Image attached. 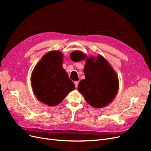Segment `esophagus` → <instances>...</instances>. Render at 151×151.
Returning <instances> with one entry per match:
<instances>
[{
	"mask_svg": "<svg viewBox=\"0 0 151 151\" xmlns=\"http://www.w3.org/2000/svg\"><path fill=\"white\" fill-rule=\"evenodd\" d=\"M74 84H75V86H76V88H77V87H78V84H79V82L78 81H76L75 83H74Z\"/></svg>",
	"mask_w": 151,
	"mask_h": 151,
	"instance_id": "esophagus-1",
	"label": "esophagus"
}]
</instances>
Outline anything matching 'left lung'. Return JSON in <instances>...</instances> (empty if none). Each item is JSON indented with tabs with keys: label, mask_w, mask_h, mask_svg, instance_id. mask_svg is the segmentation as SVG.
Returning a JSON list of instances; mask_svg holds the SVG:
<instances>
[{
	"label": "left lung",
	"mask_w": 151,
	"mask_h": 151,
	"mask_svg": "<svg viewBox=\"0 0 151 151\" xmlns=\"http://www.w3.org/2000/svg\"><path fill=\"white\" fill-rule=\"evenodd\" d=\"M74 62L86 60L84 68L85 79L78 85V91L86 101L94 108L106 106L115 99L119 88V81L116 72L104 57H88L76 50L70 55Z\"/></svg>",
	"instance_id": "8db88e82"
}]
</instances>
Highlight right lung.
Instances as JSON below:
<instances>
[{
	"label": "right lung",
	"mask_w": 151,
	"mask_h": 151,
	"mask_svg": "<svg viewBox=\"0 0 151 151\" xmlns=\"http://www.w3.org/2000/svg\"><path fill=\"white\" fill-rule=\"evenodd\" d=\"M63 57L60 51H50L40 59L31 74L34 94L49 106H57L76 88L62 67Z\"/></svg>",
	"instance_id": "add662e5"
}]
</instances>
